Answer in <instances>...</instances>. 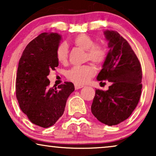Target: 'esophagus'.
I'll return each instance as SVG.
<instances>
[{"label": "esophagus", "mask_w": 156, "mask_h": 156, "mask_svg": "<svg viewBox=\"0 0 156 156\" xmlns=\"http://www.w3.org/2000/svg\"><path fill=\"white\" fill-rule=\"evenodd\" d=\"M83 87H84V86H83V85L76 84H74V88H75L76 90H77V89H81V88H82Z\"/></svg>", "instance_id": "1"}]
</instances>
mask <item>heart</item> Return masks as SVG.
I'll use <instances>...</instances> for the list:
<instances>
[{
	"label": "heart",
	"instance_id": "obj_1",
	"mask_svg": "<svg viewBox=\"0 0 156 156\" xmlns=\"http://www.w3.org/2000/svg\"><path fill=\"white\" fill-rule=\"evenodd\" d=\"M74 45L87 50V59L97 65H100L106 61L107 57V49L101 43H95V40L87 34H80L72 40ZM57 59L59 63H67L68 59V47L65 42H62L56 49ZM95 71L91 66L85 65L74 66L68 70L66 74L68 80L76 84L87 83L93 77Z\"/></svg>",
	"mask_w": 156,
	"mask_h": 156
}]
</instances>
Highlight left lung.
Segmentation results:
<instances>
[{
    "instance_id": "left-lung-1",
    "label": "left lung",
    "mask_w": 156,
    "mask_h": 156,
    "mask_svg": "<svg viewBox=\"0 0 156 156\" xmlns=\"http://www.w3.org/2000/svg\"><path fill=\"white\" fill-rule=\"evenodd\" d=\"M111 48L97 80L112 83L107 91L97 89L91 112L101 123L114 126L131 116L139 101L142 69L131 45L116 31L105 32Z\"/></svg>"
}]
</instances>
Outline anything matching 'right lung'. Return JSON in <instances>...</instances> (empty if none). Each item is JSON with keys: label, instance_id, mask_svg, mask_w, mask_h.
Returning <instances> with one entry per match:
<instances>
[{"label": "right lung", "instance_id": "add662e5", "mask_svg": "<svg viewBox=\"0 0 156 156\" xmlns=\"http://www.w3.org/2000/svg\"><path fill=\"white\" fill-rule=\"evenodd\" d=\"M61 36L43 33L30 42L19 60L16 92L23 112L42 128L54 125L62 116L67 98L74 91L72 82L49 88L48 75L59 65L56 49Z\"/></svg>", "mask_w": 156, "mask_h": 156}]
</instances>
